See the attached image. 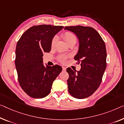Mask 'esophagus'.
<instances>
[{
    "label": "esophagus",
    "instance_id": "1",
    "mask_svg": "<svg viewBox=\"0 0 124 124\" xmlns=\"http://www.w3.org/2000/svg\"><path fill=\"white\" fill-rule=\"evenodd\" d=\"M62 70H63V71H65L66 70V68L65 67H62Z\"/></svg>",
    "mask_w": 124,
    "mask_h": 124
}]
</instances>
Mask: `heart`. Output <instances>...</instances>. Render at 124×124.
Wrapping results in <instances>:
<instances>
[{"label":"heart","instance_id":"b5f03b06","mask_svg":"<svg viewBox=\"0 0 124 124\" xmlns=\"http://www.w3.org/2000/svg\"><path fill=\"white\" fill-rule=\"evenodd\" d=\"M63 38H64V39L65 40L66 43H68V42L72 40H76V36L74 33L71 32H64L63 34ZM57 41V36H54V37L52 39L51 41V46L52 47H54L56 44V42ZM67 57L64 56H60L58 58L59 61L61 62V63H64L66 62V60Z\"/></svg>","mask_w":124,"mask_h":124}]
</instances>
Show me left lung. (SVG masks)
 Wrapping results in <instances>:
<instances>
[{"label": "left lung", "mask_w": 124, "mask_h": 124, "mask_svg": "<svg viewBox=\"0 0 124 124\" xmlns=\"http://www.w3.org/2000/svg\"><path fill=\"white\" fill-rule=\"evenodd\" d=\"M76 34L79 39V49L74 57L81 68L79 71L67 68L69 93L76 99L89 97L101 84L106 68V49L100 35L95 29L81 25L64 27Z\"/></svg>", "instance_id": "8db88e82"}]
</instances>
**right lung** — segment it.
<instances>
[{"label": "right lung", "mask_w": 124, "mask_h": 124, "mask_svg": "<svg viewBox=\"0 0 124 124\" xmlns=\"http://www.w3.org/2000/svg\"><path fill=\"white\" fill-rule=\"evenodd\" d=\"M63 26L34 25L22 34L16 44L15 64L18 80L23 91L29 96L42 99L50 93L53 81L62 71L58 64L46 66L43 53L49 52L53 37Z\"/></svg>", "instance_id": "add662e5"}]
</instances>
